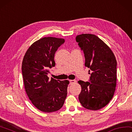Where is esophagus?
I'll return each instance as SVG.
<instances>
[{"mask_svg":"<svg viewBox=\"0 0 132 132\" xmlns=\"http://www.w3.org/2000/svg\"><path fill=\"white\" fill-rule=\"evenodd\" d=\"M76 82V80H70V84H73V83H75Z\"/></svg>","mask_w":132,"mask_h":132,"instance_id":"obj_1","label":"esophagus"}]
</instances>
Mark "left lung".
Instances as JSON below:
<instances>
[{
  "instance_id": "left-lung-1",
  "label": "left lung",
  "mask_w": 132,
  "mask_h": 132,
  "mask_svg": "<svg viewBox=\"0 0 132 132\" xmlns=\"http://www.w3.org/2000/svg\"><path fill=\"white\" fill-rule=\"evenodd\" d=\"M76 39L84 54L85 66L92 71L90 82L78 81L81 87L79 100L85 109L100 110L109 103L116 90V58L110 47L95 35L81 34Z\"/></svg>"
}]
</instances>
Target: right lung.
<instances>
[{"label": "right lung", "mask_w": 132, "mask_h": 132, "mask_svg": "<svg viewBox=\"0 0 132 132\" xmlns=\"http://www.w3.org/2000/svg\"><path fill=\"white\" fill-rule=\"evenodd\" d=\"M64 39L42 38L28 49L22 63L25 89L32 104L40 111L51 112L61 109L67 96L69 81L49 79V69L54 67V55Z\"/></svg>", "instance_id": "1"}]
</instances>
